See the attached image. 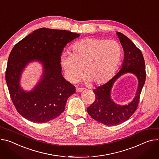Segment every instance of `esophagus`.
Returning <instances> with one entry per match:
<instances>
[{"mask_svg": "<svg viewBox=\"0 0 159 159\" xmlns=\"http://www.w3.org/2000/svg\"><path fill=\"white\" fill-rule=\"evenodd\" d=\"M84 90H85V88H76V92L77 93L82 92V91H83Z\"/></svg>", "mask_w": 159, "mask_h": 159, "instance_id": "obj_1", "label": "esophagus"}]
</instances>
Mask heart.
<instances>
[{
  "label": "heart",
  "mask_w": 159,
  "mask_h": 159,
  "mask_svg": "<svg viewBox=\"0 0 159 159\" xmlns=\"http://www.w3.org/2000/svg\"><path fill=\"white\" fill-rule=\"evenodd\" d=\"M71 50L60 57L65 77L71 83L80 80L84 71L86 82H105L117 70L122 57V48L115 40L86 38L75 42Z\"/></svg>",
  "instance_id": "obj_1"
}]
</instances>
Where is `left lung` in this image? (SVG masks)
I'll return each instance as SVG.
<instances>
[{
    "instance_id": "left-lung-1",
    "label": "left lung",
    "mask_w": 159,
    "mask_h": 159,
    "mask_svg": "<svg viewBox=\"0 0 159 159\" xmlns=\"http://www.w3.org/2000/svg\"><path fill=\"white\" fill-rule=\"evenodd\" d=\"M117 34L124 51V60L121 69L108 82L93 90L96 99L87 108L88 113L93 119L107 125H119L131 117L138 108L146 79L145 64L141 51L125 35L120 32H117ZM129 72L138 77V90L131 103L120 106L111 100V89L115 80L122 75Z\"/></svg>"
}]
</instances>
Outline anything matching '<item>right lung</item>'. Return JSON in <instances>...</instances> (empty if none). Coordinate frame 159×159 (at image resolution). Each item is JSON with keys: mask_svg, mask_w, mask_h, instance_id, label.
<instances>
[{"mask_svg": "<svg viewBox=\"0 0 159 159\" xmlns=\"http://www.w3.org/2000/svg\"><path fill=\"white\" fill-rule=\"evenodd\" d=\"M79 36L68 30L41 28L14 46L8 58L6 81L12 102L22 117L34 122L44 123L63 112L75 87L63 77L60 57L68 43ZM34 59L42 63L44 74L34 90L26 92L19 85L20 74Z\"/></svg>", "mask_w": 159, "mask_h": 159, "instance_id": "obj_1", "label": "right lung"}]
</instances>
